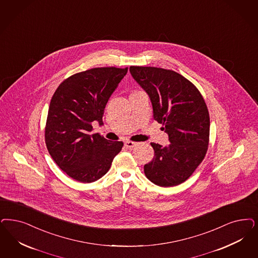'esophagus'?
Wrapping results in <instances>:
<instances>
[{
	"label": "esophagus",
	"instance_id": "1",
	"mask_svg": "<svg viewBox=\"0 0 258 258\" xmlns=\"http://www.w3.org/2000/svg\"><path fill=\"white\" fill-rule=\"evenodd\" d=\"M137 144H138V143L133 142V141H126V142H124V146H125V148H127V149H133V148L137 146Z\"/></svg>",
	"mask_w": 258,
	"mask_h": 258
}]
</instances>
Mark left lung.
I'll return each instance as SVG.
<instances>
[{"label": "left lung", "mask_w": 258, "mask_h": 258, "mask_svg": "<svg viewBox=\"0 0 258 258\" xmlns=\"http://www.w3.org/2000/svg\"><path fill=\"white\" fill-rule=\"evenodd\" d=\"M131 73L151 98L153 118L164 125L170 144L151 143L153 159L144 172L153 184L172 187L185 182L206 156L210 115L196 86L175 71L132 66Z\"/></svg>", "instance_id": "1"}]
</instances>
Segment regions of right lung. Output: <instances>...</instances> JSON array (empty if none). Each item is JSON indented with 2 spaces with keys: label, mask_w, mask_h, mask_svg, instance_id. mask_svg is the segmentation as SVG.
I'll use <instances>...</instances> for the list:
<instances>
[{
  "label": "right lung",
  "mask_w": 258,
  "mask_h": 258,
  "mask_svg": "<svg viewBox=\"0 0 258 258\" xmlns=\"http://www.w3.org/2000/svg\"><path fill=\"white\" fill-rule=\"evenodd\" d=\"M127 68H94L64 79L51 98L45 127L47 151L70 177L91 183L104 176L122 141H109L92 131V122L103 123L107 101Z\"/></svg>",
  "instance_id": "right-lung-1"
}]
</instances>
